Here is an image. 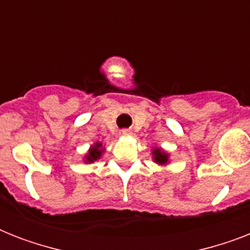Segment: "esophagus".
<instances>
[{
  "label": "esophagus",
  "mask_w": 250,
  "mask_h": 250,
  "mask_svg": "<svg viewBox=\"0 0 250 250\" xmlns=\"http://www.w3.org/2000/svg\"><path fill=\"white\" fill-rule=\"evenodd\" d=\"M122 136H131L132 135V132L129 131V129H122Z\"/></svg>",
  "instance_id": "1"
}]
</instances>
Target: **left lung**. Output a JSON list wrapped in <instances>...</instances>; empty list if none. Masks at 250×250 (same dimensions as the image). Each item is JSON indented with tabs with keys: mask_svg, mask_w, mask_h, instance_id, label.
<instances>
[{
	"mask_svg": "<svg viewBox=\"0 0 250 250\" xmlns=\"http://www.w3.org/2000/svg\"><path fill=\"white\" fill-rule=\"evenodd\" d=\"M150 154H152L153 162L158 165V166H167V165L171 164L170 154L161 146H153Z\"/></svg>",
	"mask_w": 250,
	"mask_h": 250,
	"instance_id": "8db88e82",
	"label": "left lung"
}]
</instances>
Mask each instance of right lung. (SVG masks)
I'll use <instances>...</instances> for the list:
<instances>
[{
    "mask_svg": "<svg viewBox=\"0 0 250 250\" xmlns=\"http://www.w3.org/2000/svg\"><path fill=\"white\" fill-rule=\"evenodd\" d=\"M105 146L102 145V143L97 141V143H93V144L90 145L89 149H88V152L85 153V156L83 157L84 164H93L96 161H98L104 156V153H105Z\"/></svg>",
    "mask_w": 250,
    "mask_h": 250,
    "instance_id": "right-lung-1",
    "label": "right lung"
}]
</instances>
